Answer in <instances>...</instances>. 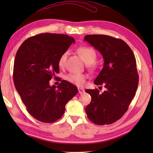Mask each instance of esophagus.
Wrapping results in <instances>:
<instances>
[{
    "label": "esophagus",
    "instance_id": "esophagus-1",
    "mask_svg": "<svg viewBox=\"0 0 153 153\" xmlns=\"http://www.w3.org/2000/svg\"><path fill=\"white\" fill-rule=\"evenodd\" d=\"M78 91H79V94H82V93H83L84 92H85V90H84L82 88H80V87H79V88H78Z\"/></svg>",
    "mask_w": 153,
    "mask_h": 153
}]
</instances>
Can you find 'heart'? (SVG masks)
I'll return each mask as SVG.
<instances>
[{"instance_id":"b5f03b06","label":"heart","mask_w":153,"mask_h":153,"mask_svg":"<svg viewBox=\"0 0 153 153\" xmlns=\"http://www.w3.org/2000/svg\"><path fill=\"white\" fill-rule=\"evenodd\" d=\"M77 53L86 64H88V66L91 68L95 67V62L97 59V53L93 48L89 47H80L77 48ZM68 56V52L66 51L60 55L59 59L58 60V65L60 68H63L65 66L67 58ZM87 76L85 74H70L66 76V79L71 83L76 85L77 86L82 87L84 85Z\"/></svg>"}]
</instances>
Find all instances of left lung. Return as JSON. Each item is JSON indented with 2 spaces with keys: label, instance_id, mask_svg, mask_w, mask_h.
I'll use <instances>...</instances> for the list:
<instances>
[{
  "label": "left lung",
  "instance_id": "8db88e82",
  "mask_svg": "<svg viewBox=\"0 0 153 153\" xmlns=\"http://www.w3.org/2000/svg\"><path fill=\"white\" fill-rule=\"evenodd\" d=\"M99 51L104 59L102 69L94 83L106 88L86 89L91 102L85 112L88 118L97 125L111 124L128 110L135 95L139 76L134 53L125 41L105 35H87L84 37Z\"/></svg>",
  "mask_w": 153,
  "mask_h": 153
}]
</instances>
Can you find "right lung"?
I'll use <instances>...</instances> for the list:
<instances>
[{"mask_svg":"<svg viewBox=\"0 0 153 153\" xmlns=\"http://www.w3.org/2000/svg\"><path fill=\"white\" fill-rule=\"evenodd\" d=\"M73 37L57 33H41L28 38L16 53L13 79L27 112L35 119L53 123L64 114L65 106L78 92L72 83L62 80L51 86L52 77L59 73L58 60Z\"/></svg>","mask_w":153,"mask_h":153,"instance_id":"add662e5","label":"right lung"}]
</instances>
